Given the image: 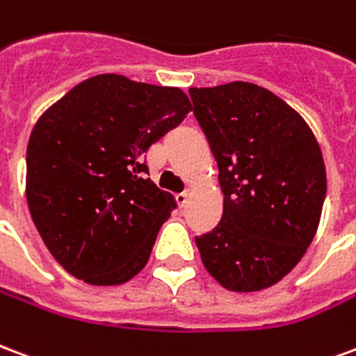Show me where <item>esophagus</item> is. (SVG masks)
Instances as JSON below:
<instances>
[{
	"label": "esophagus",
	"mask_w": 356,
	"mask_h": 356,
	"mask_svg": "<svg viewBox=\"0 0 356 356\" xmlns=\"http://www.w3.org/2000/svg\"><path fill=\"white\" fill-rule=\"evenodd\" d=\"M188 199H189L188 191H181V193H178V195H176V201H178V204H180V207H184V204L188 203Z\"/></svg>",
	"instance_id": "esophagus-1"
}]
</instances>
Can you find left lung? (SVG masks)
<instances>
[{
	"instance_id": "1",
	"label": "left lung",
	"mask_w": 356,
	"mask_h": 356,
	"mask_svg": "<svg viewBox=\"0 0 356 356\" xmlns=\"http://www.w3.org/2000/svg\"><path fill=\"white\" fill-rule=\"evenodd\" d=\"M218 163L224 214L195 237L207 271L233 292L273 286L315 237L326 172L313 132L279 96L254 83L189 89Z\"/></svg>"
}]
</instances>
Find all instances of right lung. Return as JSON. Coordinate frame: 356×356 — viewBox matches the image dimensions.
<instances>
[{
	"label": "right lung",
	"mask_w": 356,
	"mask_h": 356,
	"mask_svg": "<svg viewBox=\"0 0 356 356\" xmlns=\"http://www.w3.org/2000/svg\"><path fill=\"white\" fill-rule=\"evenodd\" d=\"M191 110L176 87L95 75L35 123L26 197L43 243L68 273L111 286L142 271L176 203L147 175L146 152Z\"/></svg>",
	"instance_id": "1"
}]
</instances>
